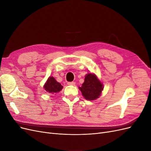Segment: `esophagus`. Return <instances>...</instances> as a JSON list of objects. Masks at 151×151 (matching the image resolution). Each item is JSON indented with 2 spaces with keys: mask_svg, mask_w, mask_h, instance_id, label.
Here are the masks:
<instances>
[{
  "mask_svg": "<svg viewBox=\"0 0 151 151\" xmlns=\"http://www.w3.org/2000/svg\"><path fill=\"white\" fill-rule=\"evenodd\" d=\"M67 84L69 85V86H75L76 83H74V82H68Z\"/></svg>",
  "mask_w": 151,
  "mask_h": 151,
  "instance_id": "34e87169",
  "label": "esophagus"
}]
</instances>
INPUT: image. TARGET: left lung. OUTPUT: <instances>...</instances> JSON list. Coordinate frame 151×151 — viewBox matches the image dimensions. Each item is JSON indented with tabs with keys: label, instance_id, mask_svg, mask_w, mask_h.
Wrapping results in <instances>:
<instances>
[{
	"label": "left lung",
	"instance_id": "1",
	"mask_svg": "<svg viewBox=\"0 0 151 151\" xmlns=\"http://www.w3.org/2000/svg\"><path fill=\"white\" fill-rule=\"evenodd\" d=\"M103 88V83L93 73L87 74L84 83L81 87H79L83 97L89 101L98 99L101 96Z\"/></svg>",
	"mask_w": 151,
	"mask_h": 151
}]
</instances>
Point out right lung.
I'll return each instance as SVG.
<instances>
[{
  "instance_id": "1",
  "label": "right lung",
  "mask_w": 151,
  "mask_h": 151,
  "mask_svg": "<svg viewBox=\"0 0 151 151\" xmlns=\"http://www.w3.org/2000/svg\"><path fill=\"white\" fill-rule=\"evenodd\" d=\"M43 88L47 93L56 94L62 89L63 86L53 77H49L43 86Z\"/></svg>"
}]
</instances>
